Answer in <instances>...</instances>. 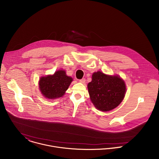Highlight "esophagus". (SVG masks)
Returning <instances> with one entry per match:
<instances>
[{
	"label": "esophagus",
	"mask_w": 159,
	"mask_h": 159,
	"mask_svg": "<svg viewBox=\"0 0 159 159\" xmlns=\"http://www.w3.org/2000/svg\"><path fill=\"white\" fill-rule=\"evenodd\" d=\"M79 81H80V83L84 84V83H85V82H86V80H85V78H83V79H81V80H80Z\"/></svg>",
	"instance_id": "34e87169"
}]
</instances>
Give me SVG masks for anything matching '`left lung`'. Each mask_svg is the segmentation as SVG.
<instances>
[{
  "label": "left lung",
  "instance_id": "8db88e82",
  "mask_svg": "<svg viewBox=\"0 0 159 159\" xmlns=\"http://www.w3.org/2000/svg\"><path fill=\"white\" fill-rule=\"evenodd\" d=\"M88 88L91 102L102 111H108L117 107L126 92L125 82L120 76L107 75L99 71L92 74Z\"/></svg>",
  "mask_w": 159,
  "mask_h": 159
}]
</instances>
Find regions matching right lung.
I'll return each instance as SVG.
<instances>
[{"label":"right lung","instance_id":"right-lung-1","mask_svg":"<svg viewBox=\"0 0 159 159\" xmlns=\"http://www.w3.org/2000/svg\"><path fill=\"white\" fill-rule=\"evenodd\" d=\"M73 81L63 70H57L52 75L40 78L39 88L44 97L48 99H55L62 97Z\"/></svg>","mask_w":159,"mask_h":159}]
</instances>
